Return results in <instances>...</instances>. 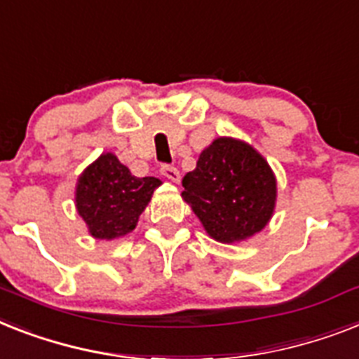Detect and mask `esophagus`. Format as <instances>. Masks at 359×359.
<instances>
[{"mask_svg":"<svg viewBox=\"0 0 359 359\" xmlns=\"http://www.w3.org/2000/svg\"><path fill=\"white\" fill-rule=\"evenodd\" d=\"M162 175H164L165 179L171 180V182H175V184H179L180 182V171L177 170V168H173V165H162Z\"/></svg>","mask_w":359,"mask_h":359,"instance_id":"obj_1","label":"esophagus"}]
</instances>
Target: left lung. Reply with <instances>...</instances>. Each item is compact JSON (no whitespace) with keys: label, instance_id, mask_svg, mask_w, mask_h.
<instances>
[{"label":"left lung","instance_id":"left-lung-1","mask_svg":"<svg viewBox=\"0 0 359 359\" xmlns=\"http://www.w3.org/2000/svg\"><path fill=\"white\" fill-rule=\"evenodd\" d=\"M182 199L206 234L219 243H240L262 232L275 214L276 177L250 144L219 136L199 154L182 179Z\"/></svg>","mask_w":359,"mask_h":359}]
</instances>
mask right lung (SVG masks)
<instances>
[{
	"label": "right lung",
	"instance_id": "1",
	"mask_svg": "<svg viewBox=\"0 0 359 359\" xmlns=\"http://www.w3.org/2000/svg\"><path fill=\"white\" fill-rule=\"evenodd\" d=\"M156 177H134L114 153H103L79 175L75 208L95 240L112 241L130 234L153 191Z\"/></svg>",
	"mask_w": 359,
	"mask_h": 359
}]
</instances>
